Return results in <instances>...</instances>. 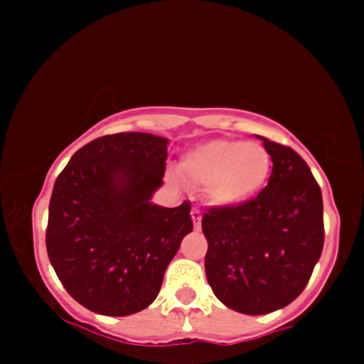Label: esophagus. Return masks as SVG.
Here are the masks:
<instances>
[{"label":"esophagus","instance_id":"esophagus-1","mask_svg":"<svg viewBox=\"0 0 364 364\" xmlns=\"http://www.w3.org/2000/svg\"><path fill=\"white\" fill-rule=\"evenodd\" d=\"M190 215H192V220H193V227H196L197 230L200 229V220H203V215H200V211L197 208H193L192 211H190Z\"/></svg>","mask_w":364,"mask_h":364}]
</instances>
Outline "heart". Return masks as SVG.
<instances>
[{
	"label": "heart",
	"mask_w": 364,
	"mask_h": 364,
	"mask_svg": "<svg viewBox=\"0 0 364 364\" xmlns=\"http://www.w3.org/2000/svg\"><path fill=\"white\" fill-rule=\"evenodd\" d=\"M183 174L208 186L209 199L218 205H240L259 196L271 172L266 148L237 139H211L185 153Z\"/></svg>",
	"instance_id": "b5f03b06"
}]
</instances>
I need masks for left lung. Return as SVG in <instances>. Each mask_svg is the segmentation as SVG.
<instances>
[{"label":"left lung","mask_w":364,"mask_h":364,"mask_svg":"<svg viewBox=\"0 0 364 364\" xmlns=\"http://www.w3.org/2000/svg\"><path fill=\"white\" fill-rule=\"evenodd\" d=\"M273 161L267 186L248 203L203 216L205 277L225 306L264 315L306 287L324 247L322 192L292 148L260 137Z\"/></svg>","instance_id":"8db88e82"}]
</instances>
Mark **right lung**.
I'll return each instance as SVG.
<instances>
[{"label":"right lung","mask_w":364,"mask_h":364,"mask_svg":"<svg viewBox=\"0 0 364 364\" xmlns=\"http://www.w3.org/2000/svg\"><path fill=\"white\" fill-rule=\"evenodd\" d=\"M168 141L127 132L87 142L54 183L46 245L77 303L109 317L148 308L165 269L192 232L190 203L153 204Z\"/></svg>","instance_id":"1"}]
</instances>
